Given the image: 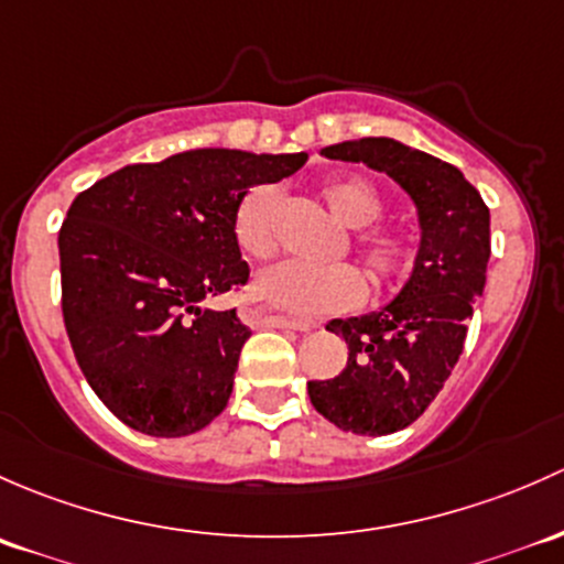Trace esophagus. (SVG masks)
Here are the masks:
<instances>
[{"label": "esophagus", "instance_id": "obj_1", "mask_svg": "<svg viewBox=\"0 0 564 564\" xmlns=\"http://www.w3.org/2000/svg\"><path fill=\"white\" fill-rule=\"evenodd\" d=\"M247 321L254 325H269V328H293V330H312L317 328L312 321H295V317H282L265 310H247Z\"/></svg>", "mask_w": 564, "mask_h": 564}]
</instances>
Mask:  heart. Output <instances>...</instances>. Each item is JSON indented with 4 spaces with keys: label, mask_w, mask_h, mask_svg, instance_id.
<instances>
[{
    "label": "heart",
    "mask_w": 564,
    "mask_h": 564,
    "mask_svg": "<svg viewBox=\"0 0 564 564\" xmlns=\"http://www.w3.org/2000/svg\"><path fill=\"white\" fill-rule=\"evenodd\" d=\"M321 197L341 225L356 228V249L377 288L393 284L408 274L415 258L412 243L402 230L371 225L380 217L382 197L369 182L356 176L330 178L321 187ZM276 217H280V193L271 184L252 187L241 197L234 217V239L247 258L265 260L276 252ZM252 293L290 315L317 317L361 304L367 284L347 263L315 269V265L284 260L260 271Z\"/></svg>",
    "instance_id": "b5f03b06"
}]
</instances>
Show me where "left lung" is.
<instances>
[{"instance_id": "left-lung-1", "label": "left lung", "mask_w": 564, "mask_h": 564, "mask_svg": "<svg viewBox=\"0 0 564 564\" xmlns=\"http://www.w3.org/2000/svg\"><path fill=\"white\" fill-rule=\"evenodd\" d=\"M321 154L386 173L417 212L421 243L408 282L377 312L325 325L347 341V364L330 380L306 382L315 410L334 426L382 437L423 415L462 356L486 288L489 208L458 167L393 138L341 141Z\"/></svg>"}]
</instances>
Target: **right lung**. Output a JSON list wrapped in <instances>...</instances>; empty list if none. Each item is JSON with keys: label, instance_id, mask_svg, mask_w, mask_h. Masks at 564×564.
I'll return each mask as SVG.
<instances>
[{"label": "right lung", "instance_id": "1", "mask_svg": "<svg viewBox=\"0 0 564 564\" xmlns=\"http://www.w3.org/2000/svg\"><path fill=\"white\" fill-rule=\"evenodd\" d=\"M304 162V152L189 149L75 197L59 230L65 328L86 382L121 423L187 437L225 410L252 330L236 310L200 301L249 276L234 239L241 197Z\"/></svg>", "mask_w": 564, "mask_h": 564}]
</instances>
